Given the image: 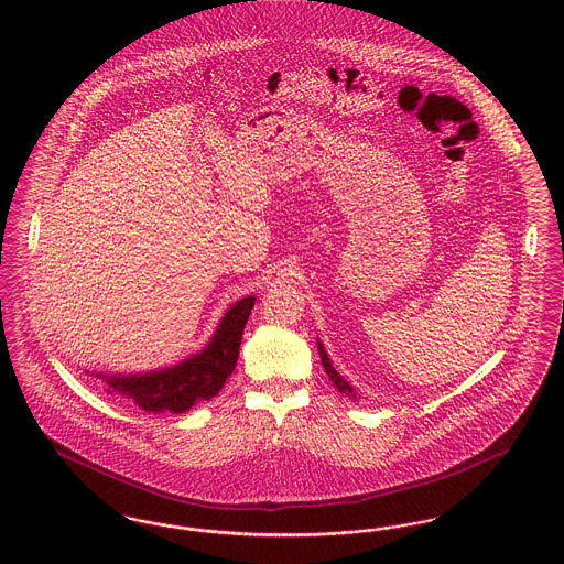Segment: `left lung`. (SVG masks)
<instances>
[{
  "label": "left lung",
  "instance_id": "left-lung-1",
  "mask_svg": "<svg viewBox=\"0 0 564 564\" xmlns=\"http://www.w3.org/2000/svg\"><path fill=\"white\" fill-rule=\"evenodd\" d=\"M317 349H319V357H322L323 368H325V375L329 376V380L334 382V387L340 391V393H345V395H350V398H355L357 393H355V389L350 387L349 382L343 378V376L336 372V368L332 366V359L327 357V352L323 349L322 343L317 340ZM357 400V398H355Z\"/></svg>",
  "mask_w": 564,
  "mask_h": 564
}]
</instances>
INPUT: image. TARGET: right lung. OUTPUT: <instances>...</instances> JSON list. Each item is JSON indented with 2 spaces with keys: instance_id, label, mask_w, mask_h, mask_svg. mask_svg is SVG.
<instances>
[{
  "instance_id": "obj_1",
  "label": "right lung",
  "mask_w": 564,
  "mask_h": 564,
  "mask_svg": "<svg viewBox=\"0 0 564 564\" xmlns=\"http://www.w3.org/2000/svg\"><path fill=\"white\" fill-rule=\"evenodd\" d=\"M253 304V295H245L230 304L209 345L175 366L141 375L90 372V376L104 378L109 393L133 402L145 412L182 414L194 403L215 398L226 378L232 375L241 349L242 329Z\"/></svg>"
}]
</instances>
